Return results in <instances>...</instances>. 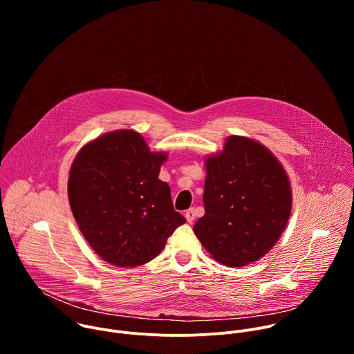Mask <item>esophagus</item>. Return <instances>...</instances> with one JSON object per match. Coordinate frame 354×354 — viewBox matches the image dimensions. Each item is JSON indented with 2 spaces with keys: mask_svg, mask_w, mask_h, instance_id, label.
I'll list each match as a JSON object with an SVG mask.
<instances>
[{
  "mask_svg": "<svg viewBox=\"0 0 354 354\" xmlns=\"http://www.w3.org/2000/svg\"><path fill=\"white\" fill-rule=\"evenodd\" d=\"M185 217H186V221L187 223H193L194 220V210L193 209H189L185 212Z\"/></svg>",
  "mask_w": 354,
  "mask_h": 354,
  "instance_id": "1",
  "label": "esophagus"
}]
</instances>
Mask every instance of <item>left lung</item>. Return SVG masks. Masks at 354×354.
Segmentation results:
<instances>
[{
    "mask_svg": "<svg viewBox=\"0 0 354 354\" xmlns=\"http://www.w3.org/2000/svg\"><path fill=\"white\" fill-rule=\"evenodd\" d=\"M205 216L193 231L220 263L239 268L276 245L290 218L287 172L259 141L230 136L221 153L206 160Z\"/></svg>",
    "mask_w": 354,
    "mask_h": 354,
    "instance_id": "left-lung-1",
    "label": "left lung"
}]
</instances>
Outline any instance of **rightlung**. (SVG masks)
Instances as JSON below:
<instances>
[{
    "instance_id": "right-lung-1",
    "label": "right lung",
    "mask_w": 354,
    "mask_h": 354,
    "mask_svg": "<svg viewBox=\"0 0 354 354\" xmlns=\"http://www.w3.org/2000/svg\"><path fill=\"white\" fill-rule=\"evenodd\" d=\"M167 158L126 129L105 133L78 151L68 176L70 207L105 262L136 268L153 261L185 224L174 210L171 187L158 179Z\"/></svg>"
}]
</instances>
